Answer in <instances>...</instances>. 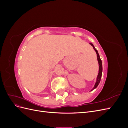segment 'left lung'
<instances>
[{"label": "left lung", "mask_w": 128, "mask_h": 128, "mask_svg": "<svg viewBox=\"0 0 128 128\" xmlns=\"http://www.w3.org/2000/svg\"><path fill=\"white\" fill-rule=\"evenodd\" d=\"M90 44L92 46L93 48H94V51L96 52V56H97V60H98V64H99V72H98V74L97 75V77H96V82L95 83L94 86V88H93L92 89V90L90 91H91L92 90H94V89H95L96 87L98 86L100 82V80H101V78H102V60L100 59V58L99 53L98 52V51L96 49V48H94V45H93V44H92V43H91V42H90Z\"/></svg>", "instance_id": "left-lung-1"}]
</instances>
